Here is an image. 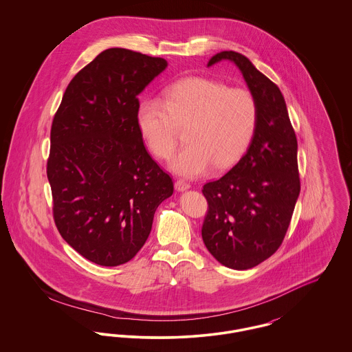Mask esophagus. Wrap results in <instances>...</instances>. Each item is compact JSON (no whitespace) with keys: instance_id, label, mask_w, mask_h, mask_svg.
<instances>
[{"instance_id":"1","label":"esophagus","mask_w":352,"mask_h":352,"mask_svg":"<svg viewBox=\"0 0 352 352\" xmlns=\"http://www.w3.org/2000/svg\"><path fill=\"white\" fill-rule=\"evenodd\" d=\"M175 188H177L178 191H184V190L190 188V184H187L184 179H178V181L175 182Z\"/></svg>"}]
</instances>
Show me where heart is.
<instances>
[{"label":"heart","mask_w":352,"mask_h":352,"mask_svg":"<svg viewBox=\"0 0 352 352\" xmlns=\"http://www.w3.org/2000/svg\"><path fill=\"white\" fill-rule=\"evenodd\" d=\"M137 128L149 151L168 160L184 131V149L170 168L187 178L210 168H230L251 145L257 129L258 107L251 91L204 76H188L170 84L161 101H140Z\"/></svg>","instance_id":"b5f03b06"}]
</instances>
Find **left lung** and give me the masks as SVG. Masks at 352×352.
<instances>
[{
  "mask_svg": "<svg viewBox=\"0 0 352 352\" xmlns=\"http://www.w3.org/2000/svg\"><path fill=\"white\" fill-rule=\"evenodd\" d=\"M223 59L240 68L257 101L258 122L243 158L220 179L203 186L208 210L201 237L220 264L245 270L269 258L284 241L301 190L297 137L280 88L234 51L218 52L208 66Z\"/></svg>",
  "mask_w": 352,
  "mask_h": 352,
  "instance_id": "8db88e82",
  "label": "left lung"
}]
</instances>
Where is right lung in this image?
Segmentation results:
<instances>
[{
  "mask_svg": "<svg viewBox=\"0 0 352 352\" xmlns=\"http://www.w3.org/2000/svg\"><path fill=\"white\" fill-rule=\"evenodd\" d=\"M168 66L164 58L108 49L69 82L54 116L47 178L60 236L102 267L132 260L151 234L173 181L145 149L138 94Z\"/></svg>",
  "mask_w": 352,
  "mask_h": 352,
  "instance_id": "add662e5",
  "label": "right lung"
}]
</instances>
